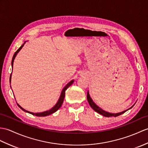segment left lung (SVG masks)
<instances>
[{
  "label": "left lung",
  "instance_id": "8db88e82",
  "mask_svg": "<svg viewBox=\"0 0 148 148\" xmlns=\"http://www.w3.org/2000/svg\"><path fill=\"white\" fill-rule=\"evenodd\" d=\"M87 99H88V101L89 103V104H90V105L91 106V107L92 109H93L95 112H98V113H99V114L103 115L104 116H106V117H110V116H117L119 115H121L123 114V113H124L125 112L127 111L128 110H129V109L131 108L132 107H133V106L134 105L132 106V107H130V108L126 110H125V111H123L122 112L117 113H109V112H107L106 111H104L103 110H102L101 108H99L98 106L96 105L94 103V101H92V99H91V98L90 97V94H89L88 91V93H87Z\"/></svg>",
  "mask_w": 148,
  "mask_h": 148
}]
</instances>
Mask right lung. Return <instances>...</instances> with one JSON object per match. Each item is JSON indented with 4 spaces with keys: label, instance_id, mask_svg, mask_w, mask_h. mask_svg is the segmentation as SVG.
Listing matches in <instances>:
<instances>
[{
    "label": "right lung",
    "instance_id": "right-lung-1",
    "mask_svg": "<svg viewBox=\"0 0 148 148\" xmlns=\"http://www.w3.org/2000/svg\"><path fill=\"white\" fill-rule=\"evenodd\" d=\"M26 43V42L23 43V45H22L21 46L19 49L17 50L16 52L14 53V54L13 56V57H12V62H11V65H12V67H13V63H14V58L16 57V56H17V54H18V53L19 52V51L21 50V49H22L23 47L24 46V45H25V43ZM12 74V73H11ZM11 75H10V82H11ZM74 82V80H72L71 81H70L69 83L64 88V89L62 90V91L61 92V94H60V98L59 99H58V100L57 101V103L56 104V105H55L53 108H51L50 110H47V111H45V112H41V113H33V112H30L29 111H27L26 110H25L24 108H23L18 103V105L19 106V107L22 110H23L24 112H27L29 113H31V114H32L33 115H35V116H47V115H51L52 114V113H53L54 112H56V111H57L58 109H59L60 108V106H62V105L63 103V101H64V97H65V93H66V91L67 89L71 85L73 84V83Z\"/></svg>",
    "mask_w": 148,
    "mask_h": 148
}]
</instances>
